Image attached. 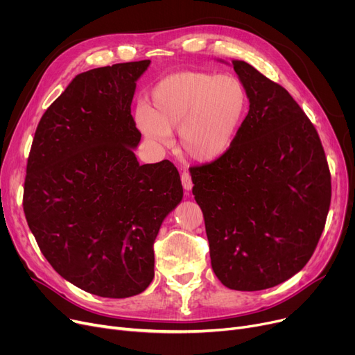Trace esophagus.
Masks as SVG:
<instances>
[{
	"label": "esophagus",
	"instance_id": "obj_1",
	"mask_svg": "<svg viewBox=\"0 0 355 355\" xmlns=\"http://www.w3.org/2000/svg\"><path fill=\"white\" fill-rule=\"evenodd\" d=\"M181 182H182V187L185 191H191L193 189V181H191V177L187 171H182L181 173Z\"/></svg>",
	"mask_w": 355,
	"mask_h": 355
}]
</instances>
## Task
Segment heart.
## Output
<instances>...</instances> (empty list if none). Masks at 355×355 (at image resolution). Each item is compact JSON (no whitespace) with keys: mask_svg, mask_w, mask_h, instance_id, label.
Returning <instances> with one entry per match:
<instances>
[{"mask_svg":"<svg viewBox=\"0 0 355 355\" xmlns=\"http://www.w3.org/2000/svg\"><path fill=\"white\" fill-rule=\"evenodd\" d=\"M249 107L245 83L234 74L178 71L164 78L151 93V107L139 103L142 132L165 145L178 129L182 153L210 164L230 153Z\"/></svg>","mask_w":355,"mask_h":355,"instance_id":"1","label":"heart"}]
</instances>
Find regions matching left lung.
Returning a JSON list of instances; mask_svg holds the SVG:
<instances>
[{"instance_id":"8db88e82","label":"left lung","mask_w":355,"mask_h":355,"mask_svg":"<svg viewBox=\"0 0 355 355\" xmlns=\"http://www.w3.org/2000/svg\"><path fill=\"white\" fill-rule=\"evenodd\" d=\"M232 64L249 114L230 153L190 174L216 276L250 292L308 263L328 216L331 175L318 132L288 90L243 60Z\"/></svg>"}]
</instances>
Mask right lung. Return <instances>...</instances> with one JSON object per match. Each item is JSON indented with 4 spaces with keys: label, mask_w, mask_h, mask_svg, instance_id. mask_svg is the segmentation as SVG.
<instances>
[{
    "label": "right lung",
    "mask_w": 355,
    "mask_h": 355,
    "mask_svg": "<svg viewBox=\"0 0 355 355\" xmlns=\"http://www.w3.org/2000/svg\"><path fill=\"white\" fill-rule=\"evenodd\" d=\"M151 60L92 69L42 116L27 162L23 207L37 245L67 282L129 297L154 279V241L182 200L173 162L141 165L130 115Z\"/></svg>",
    "instance_id": "1"
}]
</instances>
